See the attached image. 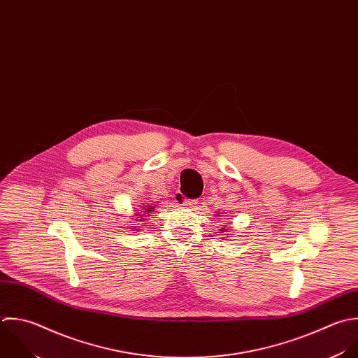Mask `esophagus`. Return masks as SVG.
<instances>
[{"label": "esophagus", "instance_id": "obj_1", "mask_svg": "<svg viewBox=\"0 0 358 358\" xmlns=\"http://www.w3.org/2000/svg\"><path fill=\"white\" fill-rule=\"evenodd\" d=\"M196 203H198L196 199H184V201H182V205L187 206V208H192V206H195Z\"/></svg>", "mask_w": 358, "mask_h": 358}]
</instances>
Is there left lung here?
<instances>
[{
	"mask_svg": "<svg viewBox=\"0 0 358 358\" xmlns=\"http://www.w3.org/2000/svg\"><path fill=\"white\" fill-rule=\"evenodd\" d=\"M224 230H226V229H224Z\"/></svg>",
	"mask_w": 358,
	"mask_h": 358,
	"instance_id": "left-lung-1",
	"label": "left lung"
}]
</instances>
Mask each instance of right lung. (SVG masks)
I'll return each instance as SVG.
<instances>
[{
  "label": "right lung",
  "instance_id": "obj_1",
  "mask_svg": "<svg viewBox=\"0 0 358 358\" xmlns=\"http://www.w3.org/2000/svg\"><path fill=\"white\" fill-rule=\"evenodd\" d=\"M152 209H153V208H152V206H148V208H145V209H143V210H141V212H139V213H150V212H152ZM142 216H143V215H142ZM141 219H142V217H139V219H138V220H141Z\"/></svg>",
  "mask_w": 358,
  "mask_h": 358
}]
</instances>
